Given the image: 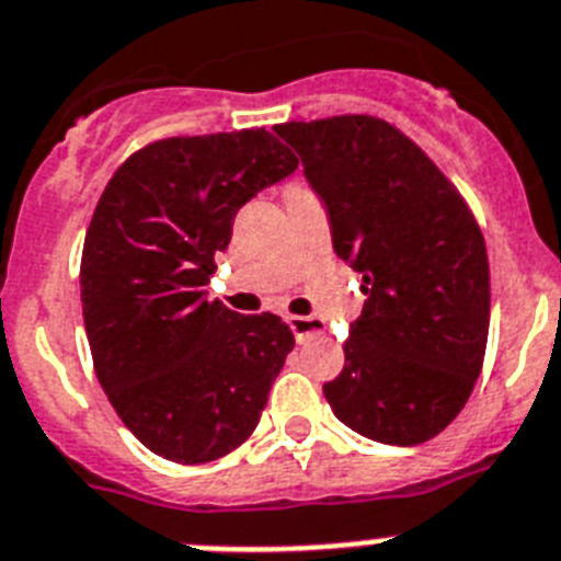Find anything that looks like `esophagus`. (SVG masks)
I'll return each mask as SVG.
<instances>
[{
  "label": "esophagus",
  "instance_id": "obj_1",
  "mask_svg": "<svg viewBox=\"0 0 561 561\" xmlns=\"http://www.w3.org/2000/svg\"><path fill=\"white\" fill-rule=\"evenodd\" d=\"M287 324L294 330L296 341H308L310 335L324 333V321L316 319V316H287Z\"/></svg>",
  "mask_w": 561,
  "mask_h": 561
}]
</instances>
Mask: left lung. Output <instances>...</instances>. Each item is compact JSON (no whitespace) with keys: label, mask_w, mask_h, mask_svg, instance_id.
I'll use <instances>...</instances> for the list:
<instances>
[{"label":"left lung","mask_w":561,"mask_h":561,"mask_svg":"<svg viewBox=\"0 0 561 561\" xmlns=\"http://www.w3.org/2000/svg\"><path fill=\"white\" fill-rule=\"evenodd\" d=\"M274 133L328 206L335 253L364 276L367 301L324 398L369 440H432L460 415L485 358L491 282L474 214L387 121L335 115Z\"/></svg>","instance_id":"left-lung-1"}]
</instances>
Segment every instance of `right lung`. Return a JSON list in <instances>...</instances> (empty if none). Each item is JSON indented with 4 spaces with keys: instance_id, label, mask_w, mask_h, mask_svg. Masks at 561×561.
I'll use <instances>...</instances> for the list:
<instances>
[{
    "instance_id": "obj_1",
    "label": "right lung",
    "mask_w": 561,
    "mask_h": 561,
    "mask_svg": "<svg viewBox=\"0 0 561 561\" xmlns=\"http://www.w3.org/2000/svg\"><path fill=\"white\" fill-rule=\"evenodd\" d=\"M265 129L165 138L118 165L81 253V308L92 364L124 426L183 466L251 437L294 333L274 313L208 301L214 253L233 217L296 172Z\"/></svg>"
}]
</instances>
